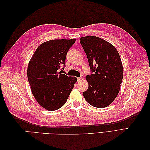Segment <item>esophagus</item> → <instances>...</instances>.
Segmentation results:
<instances>
[{"mask_svg": "<svg viewBox=\"0 0 150 150\" xmlns=\"http://www.w3.org/2000/svg\"><path fill=\"white\" fill-rule=\"evenodd\" d=\"M81 79H82L81 78H77V80H78V82H79V81L81 80Z\"/></svg>", "mask_w": 150, "mask_h": 150, "instance_id": "obj_1", "label": "esophagus"}]
</instances>
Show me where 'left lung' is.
<instances>
[{
  "label": "left lung",
  "instance_id": "1",
  "mask_svg": "<svg viewBox=\"0 0 150 150\" xmlns=\"http://www.w3.org/2000/svg\"><path fill=\"white\" fill-rule=\"evenodd\" d=\"M80 43L94 72L86 77L89 87L84 98L94 107H107L117 97L123 78L120 54L113 45L96 36L81 38Z\"/></svg>",
  "mask_w": 150,
  "mask_h": 150
}]
</instances>
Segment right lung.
I'll list each match as a JSON object with an SVG mask.
<instances>
[{
    "label": "right lung",
    "mask_w": 150,
    "mask_h": 150,
    "mask_svg": "<svg viewBox=\"0 0 150 150\" xmlns=\"http://www.w3.org/2000/svg\"><path fill=\"white\" fill-rule=\"evenodd\" d=\"M76 39H54L41 44L28 64V78L34 98L40 106L55 111L66 103L77 78L59 72ZM63 69V68H62Z\"/></svg>",
    "instance_id": "add662e5"
}]
</instances>
